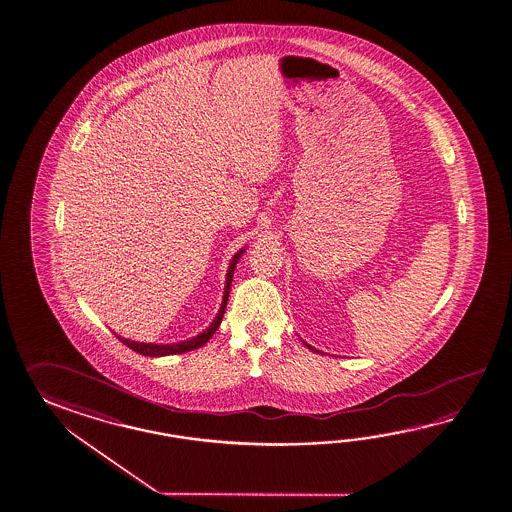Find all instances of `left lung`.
Masks as SVG:
<instances>
[{"label":"left lung","instance_id":"obj_1","mask_svg":"<svg viewBox=\"0 0 512 512\" xmlns=\"http://www.w3.org/2000/svg\"><path fill=\"white\" fill-rule=\"evenodd\" d=\"M304 345H306V343H304ZM306 346H308V348H310V350H313V352H317V350H315V348H312V346H310V345H306Z\"/></svg>","mask_w":512,"mask_h":512}]
</instances>
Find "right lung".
I'll return each mask as SVG.
<instances>
[{"instance_id":"obj_1","label":"right lung","mask_w":512,"mask_h":512,"mask_svg":"<svg viewBox=\"0 0 512 512\" xmlns=\"http://www.w3.org/2000/svg\"><path fill=\"white\" fill-rule=\"evenodd\" d=\"M242 253H244V250L237 251V253L233 255V259H231L230 268H228V275H226V288H224V297H222V304H220L219 313H217V317L213 319V323L209 324L208 328H206L202 334L197 335V337H193V339H188V341H182V343H173V345L138 343V341H129V339H124V337H120V335H116V337H118L124 345L129 346L131 350H135L138 354L149 355V357L184 354V352H191V350H197L200 346L206 345L209 339H211V335L217 332V328L220 326V321H222V317H224V312H226V304H228V297H230L231 281H233V272H235V266H237V262H239L240 257H242Z\"/></svg>"}]
</instances>
